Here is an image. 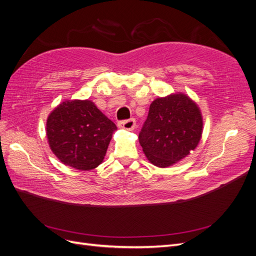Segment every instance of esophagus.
Returning <instances> with one entry per match:
<instances>
[{"label": "esophagus", "mask_w": 256, "mask_h": 256, "mask_svg": "<svg viewBox=\"0 0 256 256\" xmlns=\"http://www.w3.org/2000/svg\"><path fill=\"white\" fill-rule=\"evenodd\" d=\"M118 127L122 129H126V130H134L136 127V120L130 118V120H122L118 122Z\"/></svg>", "instance_id": "34e87169"}]
</instances>
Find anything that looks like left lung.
I'll use <instances>...</instances> for the list:
<instances>
[{
	"mask_svg": "<svg viewBox=\"0 0 256 256\" xmlns=\"http://www.w3.org/2000/svg\"><path fill=\"white\" fill-rule=\"evenodd\" d=\"M202 131L203 118L198 104L180 92L154 100L138 142L150 164L168 168L194 150Z\"/></svg>",
	"mask_w": 256,
	"mask_h": 256,
	"instance_id": "1",
	"label": "left lung"
}]
</instances>
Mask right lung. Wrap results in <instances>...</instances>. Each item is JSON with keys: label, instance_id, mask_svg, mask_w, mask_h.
Here are the masks:
<instances>
[{"label": "right lung", "instance_id": "1", "mask_svg": "<svg viewBox=\"0 0 256 256\" xmlns=\"http://www.w3.org/2000/svg\"><path fill=\"white\" fill-rule=\"evenodd\" d=\"M116 129L90 100H66L47 120L51 150L64 164L81 171L102 164Z\"/></svg>", "mask_w": 256, "mask_h": 256}]
</instances>
